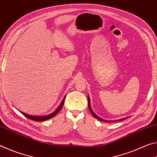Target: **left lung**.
Returning <instances> with one entry per match:
<instances>
[{
  "label": "left lung",
  "instance_id": "8db88e82",
  "mask_svg": "<svg viewBox=\"0 0 157 157\" xmlns=\"http://www.w3.org/2000/svg\"><path fill=\"white\" fill-rule=\"evenodd\" d=\"M88 106H89V109L90 111H91V114H92L93 116H94L95 117V118L98 119V120H99V121H104V122H109V121H105V120H103V119H101L100 118H99V117H98V116H97L96 115H95V113L94 112V111H92L91 108V105H90V100H89V97H88ZM122 120H123V119H122Z\"/></svg>",
  "mask_w": 157,
  "mask_h": 157
}]
</instances>
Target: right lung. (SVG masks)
Instances as JSON below:
<instances>
[{"label": "right lung", "instance_id": "obj_1", "mask_svg": "<svg viewBox=\"0 0 157 157\" xmlns=\"http://www.w3.org/2000/svg\"><path fill=\"white\" fill-rule=\"evenodd\" d=\"M64 99H65V98H63V100H62V103H61V105H59V107H58L57 109L54 111V112L49 114V115H48V116H30V115H28V114H26V113H23V112H21V113H22L25 117H27L28 118L30 119V120L36 121V122H40V121H46V120H48V119L52 118V117H54L58 112H59V111L61 109H62V108L63 105V102H64Z\"/></svg>", "mask_w": 157, "mask_h": 157}]
</instances>
